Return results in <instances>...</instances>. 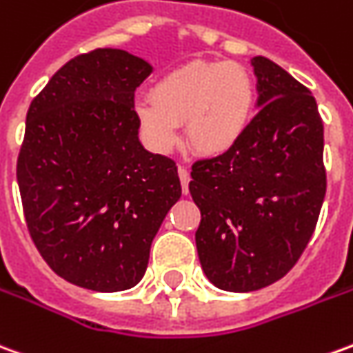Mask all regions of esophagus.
Segmentation results:
<instances>
[{"label": "esophagus", "mask_w": 353, "mask_h": 353, "mask_svg": "<svg viewBox=\"0 0 353 353\" xmlns=\"http://www.w3.org/2000/svg\"><path fill=\"white\" fill-rule=\"evenodd\" d=\"M177 174H179V181H181V189H183V193H189V181H191V174H189V170L183 168V166H179L177 170Z\"/></svg>", "instance_id": "obj_1"}]
</instances>
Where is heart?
Instances as JSON below:
<instances>
[{"label": "heart", "instance_id": "heart-1", "mask_svg": "<svg viewBox=\"0 0 353 353\" xmlns=\"http://www.w3.org/2000/svg\"><path fill=\"white\" fill-rule=\"evenodd\" d=\"M254 105L256 90L243 66L189 63L164 74L152 88V99L137 101L135 118L152 151H174L179 124H185L189 147L218 159L243 141Z\"/></svg>", "mask_w": 353, "mask_h": 353}]
</instances>
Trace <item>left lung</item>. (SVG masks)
<instances>
[{"label":"left lung","instance_id":"1","mask_svg":"<svg viewBox=\"0 0 353 353\" xmlns=\"http://www.w3.org/2000/svg\"><path fill=\"white\" fill-rule=\"evenodd\" d=\"M258 114L235 149L199 160L189 191L194 233L212 285L250 292L285 277L314 235L327 191L323 122L312 91L254 57Z\"/></svg>","mask_w":353,"mask_h":353}]
</instances>
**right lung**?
<instances>
[{
	"instance_id": "add662e5",
	"label": "right lung",
	"mask_w": 353,
	"mask_h": 353,
	"mask_svg": "<svg viewBox=\"0 0 353 353\" xmlns=\"http://www.w3.org/2000/svg\"><path fill=\"white\" fill-rule=\"evenodd\" d=\"M151 72L124 49H95L59 68L28 108L17 162L26 225L49 268L78 287H135L181 196L176 162L139 141L134 93Z\"/></svg>"
}]
</instances>
